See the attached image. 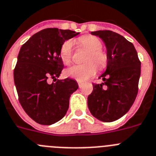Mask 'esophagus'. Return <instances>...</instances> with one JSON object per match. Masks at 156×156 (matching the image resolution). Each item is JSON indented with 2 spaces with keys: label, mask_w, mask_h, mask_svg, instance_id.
<instances>
[{
  "label": "esophagus",
  "mask_w": 156,
  "mask_h": 156,
  "mask_svg": "<svg viewBox=\"0 0 156 156\" xmlns=\"http://www.w3.org/2000/svg\"><path fill=\"white\" fill-rule=\"evenodd\" d=\"M78 86H79V88H81V86H82V82H81V81H78Z\"/></svg>",
  "instance_id": "34e87169"
}]
</instances>
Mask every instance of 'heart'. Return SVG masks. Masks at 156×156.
I'll use <instances>...</instances> for the list:
<instances>
[{"label": "heart", "mask_w": 156, "mask_h": 156, "mask_svg": "<svg viewBox=\"0 0 156 156\" xmlns=\"http://www.w3.org/2000/svg\"><path fill=\"white\" fill-rule=\"evenodd\" d=\"M80 45L88 50L85 58L86 64L82 65H75L66 71L67 76L79 81H84L93 76L96 73L97 68L102 70L107 65V55L102 50V43L96 36L86 35L78 39ZM73 41L67 40L62 44L60 50V57L63 63L66 65L71 64L72 61Z\"/></svg>", "instance_id": "obj_1"}]
</instances>
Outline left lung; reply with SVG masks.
<instances>
[{"mask_svg":"<svg viewBox=\"0 0 156 156\" xmlns=\"http://www.w3.org/2000/svg\"><path fill=\"white\" fill-rule=\"evenodd\" d=\"M91 34L105 43L107 66L99 77L103 82L92 84L88 107L92 116L103 122L118 120L128 112L138 91L141 62L134 45L118 33L99 30Z\"/></svg>","mask_w":156,"mask_h":156,"instance_id":"left-lung-1","label":"left lung"}]
</instances>
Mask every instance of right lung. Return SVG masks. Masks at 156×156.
I'll list each match as a JSON object with an SVG mask.
<instances>
[{
	"label": "right lung",
	"mask_w": 156,
	"mask_h": 156,
	"mask_svg": "<svg viewBox=\"0 0 156 156\" xmlns=\"http://www.w3.org/2000/svg\"><path fill=\"white\" fill-rule=\"evenodd\" d=\"M79 33L49 28L29 38L20 49L14 70L19 102L36 123L51 125L65 116L71 95L78 89L71 78L59 80L64 64L60 50L66 40ZM49 78L54 83H48Z\"/></svg>",
	"instance_id": "1"
}]
</instances>
